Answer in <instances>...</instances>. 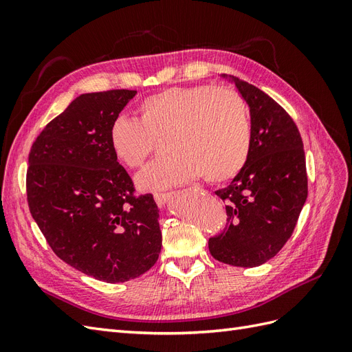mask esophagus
Returning a JSON list of instances; mask_svg holds the SVG:
<instances>
[{"mask_svg": "<svg viewBox=\"0 0 352 352\" xmlns=\"http://www.w3.org/2000/svg\"><path fill=\"white\" fill-rule=\"evenodd\" d=\"M172 197H173V192H157V194H154V199L160 207H164L167 202L172 199Z\"/></svg>", "mask_w": 352, "mask_h": 352, "instance_id": "34e87169", "label": "esophagus"}]
</instances>
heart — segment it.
<instances>
[{
  "mask_svg": "<svg viewBox=\"0 0 352 352\" xmlns=\"http://www.w3.org/2000/svg\"><path fill=\"white\" fill-rule=\"evenodd\" d=\"M141 120L119 116L110 127L116 157L129 168L141 167L166 138L168 155L138 176L146 190L185 185L204 175L219 184L235 177L251 150V123L241 95L228 88L173 87L146 97Z\"/></svg>",
  "mask_w": 352,
  "mask_h": 352,
  "instance_id": "heart-1",
  "label": "heart"
}]
</instances>
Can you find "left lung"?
Segmentation results:
<instances>
[{
	"label": "left lung",
	"instance_id": "8db88e82",
	"mask_svg": "<svg viewBox=\"0 0 352 352\" xmlns=\"http://www.w3.org/2000/svg\"><path fill=\"white\" fill-rule=\"evenodd\" d=\"M229 80L250 107L251 150L229 186L216 190L228 204V225L208 239V250L225 264L257 267L282 250L296 226L308 194L305 154L296 124L278 102L248 82Z\"/></svg>",
	"mask_w": 352,
	"mask_h": 352
}]
</instances>
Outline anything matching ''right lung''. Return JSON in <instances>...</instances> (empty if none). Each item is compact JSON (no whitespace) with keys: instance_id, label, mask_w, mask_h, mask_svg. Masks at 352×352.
I'll return each instance as SVG.
<instances>
[{"instance_id":"add662e5","label":"right lung","mask_w":352,"mask_h":352,"mask_svg":"<svg viewBox=\"0 0 352 352\" xmlns=\"http://www.w3.org/2000/svg\"><path fill=\"white\" fill-rule=\"evenodd\" d=\"M135 95L129 89L79 95L29 153L28 204L51 250L107 283L144 274L162 251L155 201L151 194L135 195L109 136Z\"/></svg>"}]
</instances>
